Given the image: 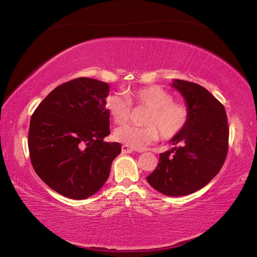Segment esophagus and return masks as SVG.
Wrapping results in <instances>:
<instances>
[{
  "instance_id": "esophagus-1",
  "label": "esophagus",
  "mask_w": 257,
  "mask_h": 257,
  "mask_svg": "<svg viewBox=\"0 0 257 257\" xmlns=\"http://www.w3.org/2000/svg\"><path fill=\"white\" fill-rule=\"evenodd\" d=\"M121 151H122L123 154H128V153H133L134 150L132 149V147H129L127 145H122V147H121Z\"/></svg>"
}]
</instances>
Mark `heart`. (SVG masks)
Returning a JSON list of instances; mask_svg holds the SVG:
<instances>
[{"mask_svg":"<svg viewBox=\"0 0 257 257\" xmlns=\"http://www.w3.org/2000/svg\"><path fill=\"white\" fill-rule=\"evenodd\" d=\"M132 103L150 108L144 119L145 127L118 128L114 139L134 150H143L161 137L170 141L184 132L189 121V110L184 103L175 102L173 95L158 85L130 89L128 97L121 94L110 95L105 107L116 124L127 123L132 113Z\"/></svg>","mask_w":257,"mask_h":257,"instance_id":"heart-1","label":"heart"}]
</instances>
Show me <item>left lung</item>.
<instances>
[{
	"label": "left lung",
	"mask_w": 257,
	"mask_h": 257,
	"mask_svg": "<svg viewBox=\"0 0 257 257\" xmlns=\"http://www.w3.org/2000/svg\"><path fill=\"white\" fill-rule=\"evenodd\" d=\"M184 96L189 121L172 150L160 154L159 164L146 178L167 196H184L206 186L222 168L228 153L229 128L224 106L201 85L175 79Z\"/></svg>",
	"instance_id": "1"
}]
</instances>
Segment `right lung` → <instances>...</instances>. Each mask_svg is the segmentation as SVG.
Instances as JSON below:
<instances>
[{"label":"right lung","instance_id":"add662e5","mask_svg":"<svg viewBox=\"0 0 257 257\" xmlns=\"http://www.w3.org/2000/svg\"><path fill=\"white\" fill-rule=\"evenodd\" d=\"M106 82L77 78L54 88L33 113L30 162L37 176L62 196L85 199L105 184L119 143H106L110 114Z\"/></svg>","mask_w":257,"mask_h":257}]
</instances>
